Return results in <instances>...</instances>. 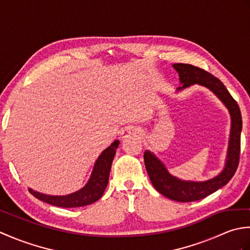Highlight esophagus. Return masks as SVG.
<instances>
[{"label": "esophagus", "instance_id": "1", "mask_svg": "<svg viewBox=\"0 0 250 250\" xmlns=\"http://www.w3.org/2000/svg\"><path fill=\"white\" fill-rule=\"evenodd\" d=\"M121 135H122V140L125 141V140L131 139V137L140 136L141 135V132L137 130V129H135V128H126L125 130L122 131Z\"/></svg>", "mask_w": 250, "mask_h": 250}]
</instances>
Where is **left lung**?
Returning a JSON list of instances; mask_svg holds the SVG:
<instances>
[{
	"label": "left lung",
	"instance_id": "obj_1",
	"mask_svg": "<svg viewBox=\"0 0 250 250\" xmlns=\"http://www.w3.org/2000/svg\"><path fill=\"white\" fill-rule=\"evenodd\" d=\"M178 73L180 87L177 91L188 88L193 84L205 87L213 92L229 110L231 117V129L228 145L227 158L222 171L215 177L203 182L183 180L167 171L164 163L150 150H145L144 161L153 187L162 195L177 202H193L211 194L215 191L224 187L234 175L241 151V132H242V115L236 101L231 97L225 84L218 78L190 64L175 63L172 65Z\"/></svg>",
	"mask_w": 250,
	"mask_h": 250
}]
</instances>
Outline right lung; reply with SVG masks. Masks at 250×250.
<instances>
[{"mask_svg": "<svg viewBox=\"0 0 250 250\" xmlns=\"http://www.w3.org/2000/svg\"><path fill=\"white\" fill-rule=\"evenodd\" d=\"M119 143L120 142L118 140H116L111 143L110 146L102 151L94 163L88 183L82 189L66 195H50L37 192V191L29 188L30 193L33 194L36 199L45 202V203L65 207V208L86 206L94 203L103 195L106 186L108 184L111 163H113Z\"/></svg>", "mask_w": 250, "mask_h": 250, "instance_id": "right-lung-1", "label": "right lung"}]
</instances>
